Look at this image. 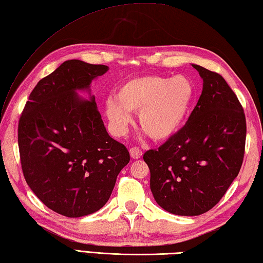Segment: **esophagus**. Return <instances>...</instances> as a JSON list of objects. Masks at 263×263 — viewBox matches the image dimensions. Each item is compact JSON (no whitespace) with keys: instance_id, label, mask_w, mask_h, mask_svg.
<instances>
[{"instance_id":"34e87169","label":"esophagus","mask_w":263,"mask_h":263,"mask_svg":"<svg viewBox=\"0 0 263 263\" xmlns=\"http://www.w3.org/2000/svg\"><path fill=\"white\" fill-rule=\"evenodd\" d=\"M130 155L133 159H139L142 156V150L138 148V146H133V148L130 149Z\"/></svg>"}]
</instances>
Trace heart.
<instances>
[{"label": "heart", "mask_w": 263, "mask_h": 263, "mask_svg": "<svg viewBox=\"0 0 263 263\" xmlns=\"http://www.w3.org/2000/svg\"><path fill=\"white\" fill-rule=\"evenodd\" d=\"M195 87L185 76H140L127 79L108 97L105 112L118 132L125 130L129 112H138L141 130L154 141H164L178 132L187 118Z\"/></svg>", "instance_id": "b5f03b06"}]
</instances>
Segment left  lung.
<instances>
[{
    "instance_id": "obj_1",
    "label": "left lung",
    "mask_w": 263,
    "mask_h": 263,
    "mask_svg": "<svg viewBox=\"0 0 263 263\" xmlns=\"http://www.w3.org/2000/svg\"><path fill=\"white\" fill-rule=\"evenodd\" d=\"M193 67L203 78L196 106L175 136L143 155L158 205L182 216L204 214L221 200L239 175L247 137L243 107L229 84Z\"/></svg>"
}]
</instances>
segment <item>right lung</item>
Masks as SVG:
<instances>
[{
  "mask_svg": "<svg viewBox=\"0 0 263 263\" xmlns=\"http://www.w3.org/2000/svg\"><path fill=\"white\" fill-rule=\"evenodd\" d=\"M107 69L67 60L35 85L20 117L24 179L48 209L67 217L102 209L130 161L125 145L108 136L95 97L86 101L76 93Z\"/></svg>",
  "mask_w": 263,
  "mask_h": 263,
  "instance_id": "right-lung-1",
  "label": "right lung"
}]
</instances>
